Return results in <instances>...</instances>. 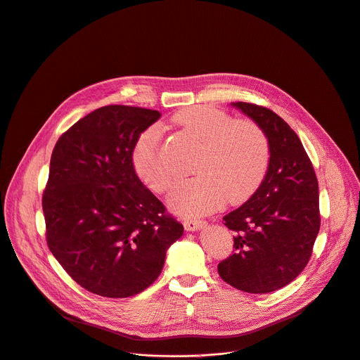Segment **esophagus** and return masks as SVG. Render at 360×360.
<instances>
[{"mask_svg":"<svg viewBox=\"0 0 360 360\" xmlns=\"http://www.w3.org/2000/svg\"><path fill=\"white\" fill-rule=\"evenodd\" d=\"M202 226H205L203 221H198V219H185L184 221V228L186 231H198Z\"/></svg>","mask_w":360,"mask_h":360,"instance_id":"1","label":"esophagus"}]
</instances>
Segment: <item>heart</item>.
Instances as JSON below:
<instances>
[{
    "label": "heart",
    "mask_w": 360,
    "mask_h": 360,
    "mask_svg": "<svg viewBox=\"0 0 360 360\" xmlns=\"http://www.w3.org/2000/svg\"><path fill=\"white\" fill-rule=\"evenodd\" d=\"M174 124L186 131L198 143L193 174L169 193V207L186 217L214 212L228 200L232 205L248 200L261 186L269 165L271 148L265 131L250 120H233L211 107H189L176 112ZM136 175L153 192L165 193L174 179L165 162L161 129H143L132 146Z\"/></svg>",
    "instance_id": "b5f03b06"
}]
</instances>
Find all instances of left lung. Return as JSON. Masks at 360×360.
I'll list each match as a JSON object with an SVG mask.
<instances>
[{"label": "left lung", "instance_id": "left-lung-1", "mask_svg": "<svg viewBox=\"0 0 360 360\" xmlns=\"http://www.w3.org/2000/svg\"><path fill=\"white\" fill-rule=\"evenodd\" d=\"M233 105L265 131L271 158L258 191L224 217L235 250L218 272L239 290L268 293L290 283L311 259L321 228L318 178L299 136L278 114L250 102Z\"/></svg>", "mask_w": 360, "mask_h": 360}]
</instances>
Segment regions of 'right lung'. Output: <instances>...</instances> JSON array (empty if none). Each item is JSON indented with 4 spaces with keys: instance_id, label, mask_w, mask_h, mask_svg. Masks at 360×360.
<instances>
[{
    "instance_id": "right-lung-1",
    "label": "right lung",
    "mask_w": 360,
    "mask_h": 360,
    "mask_svg": "<svg viewBox=\"0 0 360 360\" xmlns=\"http://www.w3.org/2000/svg\"><path fill=\"white\" fill-rule=\"evenodd\" d=\"M161 114L101 107L57 141L42 193L45 239L65 272L105 297L153 283L184 226L135 174L132 146Z\"/></svg>"
}]
</instances>
